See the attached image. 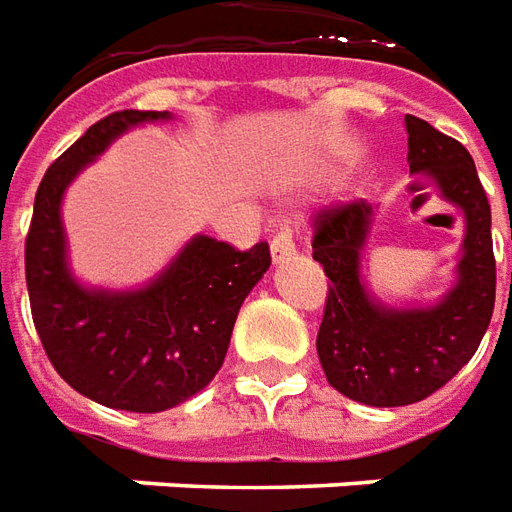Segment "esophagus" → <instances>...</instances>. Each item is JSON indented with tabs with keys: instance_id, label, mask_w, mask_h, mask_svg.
<instances>
[{
	"instance_id": "obj_1",
	"label": "esophagus",
	"mask_w": 512,
	"mask_h": 512,
	"mask_svg": "<svg viewBox=\"0 0 512 512\" xmlns=\"http://www.w3.org/2000/svg\"><path fill=\"white\" fill-rule=\"evenodd\" d=\"M270 253H273V264H284L289 256H295V239L289 231H281L275 234L273 242H270Z\"/></svg>"
}]
</instances>
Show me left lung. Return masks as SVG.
I'll return each instance as SVG.
<instances>
[{
  "instance_id": "obj_1",
  "label": "left lung",
  "mask_w": 512,
  "mask_h": 512,
  "mask_svg": "<svg viewBox=\"0 0 512 512\" xmlns=\"http://www.w3.org/2000/svg\"><path fill=\"white\" fill-rule=\"evenodd\" d=\"M408 165L466 220L455 284L430 306H389L364 281V248L378 206L353 201L317 215L311 239L328 300L317 355L333 389L372 408H400L430 397L477 353L496 300L491 204L474 159L458 140L405 115Z\"/></svg>"
}]
</instances>
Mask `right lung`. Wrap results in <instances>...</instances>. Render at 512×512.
<instances>
[{
	"mask_svg": "<svg viewBox=\"0 0 512 512\" xmlns=\"http://www.w3.org/2000/svg\"><path fill=\"white\" fill-rule=\"evenodd\" d=\"M173 121L170 112H112L46 170L27 234L32 322L57 375L82 397L115 411L159 413L204 391L228 353L239 306L270 267L259 242L237 250L195 237L148 284H82L68 264L63 198L90 162L134 126Z\"/></svg>",
	"mask_w": 512,
	"mask_h": 512,
	"instance_id": "right-lung-1",
	"label": "right lung"
}]
</instances>
